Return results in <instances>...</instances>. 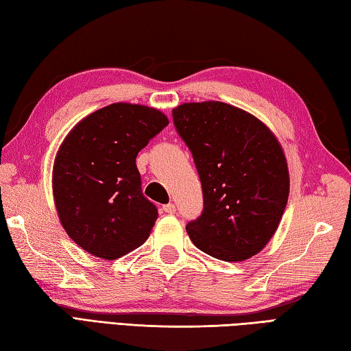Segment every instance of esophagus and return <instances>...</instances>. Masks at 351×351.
<instances>
[{
	"label": "esophagus",
	"mask_w": 351,
	"mask_h": 351,
	"mask_svg": "<svg viewBox=\"0 0 351 351\" xmlns=\"http://www.w3.org/2000/svg\"><path fill=\"white\" fill-rule=\"evenodd\" d=\"M162 210H164V213H167V215H173V213L176 211V207H175V204H167V205H164Z\"/></svg>",
	"instance_id": "1"
}]
</instances>
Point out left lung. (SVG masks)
Segmentation results:
<instances>
[{
  "label": "left lung",
  "instance_id": "left-lung-1",
  "mask_svg": "<svg viewBox=\"0 0 351 351\" xmlns=\"http://www.w3.org/2000/svg\"><path fill=\"white\" fill-rule=\"evenodd\" d=\"M173 121L193 154L204 211L185 230L197 250L243 262L276 234L289 197L285 150L265 123L223 101L173 108Z\"/></svg>",
  "mask_w": 351,
  "mask_h": 351
}]
</instances>
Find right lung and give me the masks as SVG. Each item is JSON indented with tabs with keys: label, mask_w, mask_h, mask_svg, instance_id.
I'll use <instances>...</instances> for the list:
<instances>
[{
	"label": "right lung",
	"mask_w": 351,
	"mask_h": 351,
	"mask_svg": "<svg viewBox=\"0 0 351 351\" xmlns=\"http://www.w3.org/2000/svg\"><path fill=\"white\" fill-rule=\"evenodd\" d=\"M167 125L160 109L120 101L86 115L62 141L54 205L66 234L91 256L115 260L150 236L158 211L141 193L135 158Z\"/></svg>",
	"instance_id": "right-lung-1"
}]
</instances>
